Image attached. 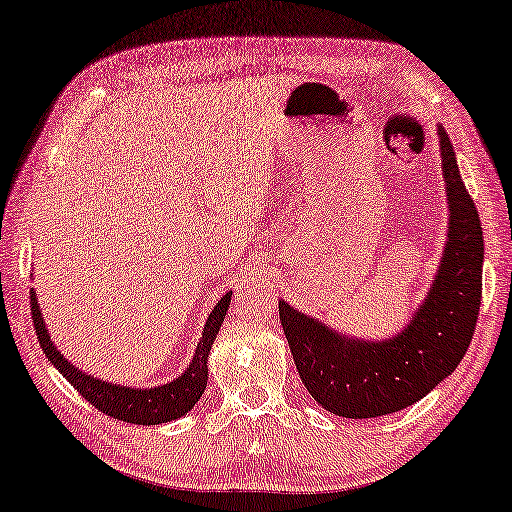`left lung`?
Instances as JSON below:
<instances>
[{"mask_svg": "<svg viewBox=\"0 0 512 512\" xmlns=\"http://www.w3.org/2000/svg\"><path fill=\"white\" fill-rule=\"evenodd\" d=\"M437 135L448 234L437 276L404 329L386 340L349 338L278 301L282 331L303 386L335 416L375 418L407 409L451 375L469 349L483 289V227L460 177L453 144L441 126Z\"/></svg>", "mask_w": 512, "mask_h": 512, "instance_id": "obj_1", "label": "left lung"}]
</instances>
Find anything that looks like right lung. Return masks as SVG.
<instances>
[{"instance_id":"1","label":"right lung","mask_w":512,"mask_h":512,"mask_svg":"<svg viewBox=\"0 0 512 512\" xmlns=\"http://www.w3.org/2000/svg\"><path fill=\"white\" fill-rule=\"evenodd\" d=\"M230 301H232V292H227L223 299L213 305L211 315L207 317V324H204L202 338L195 347L193 361H190L188 368L183 370L177 379L154 388H133V386L110 384V381H103L94 375H89V372H82L80 368H75V365L55 347V342H52L48 326L43 322L41 303L36 301L34 287H32V317H34V329L38 335V342H41L43 354L48 356V361L68 379V384L78 388V393L89 404H94L98 411L117 418V421L135 423V425H160V423H170V421H177L181 416H186L188 411L195 407V402L202 398L204 388H207V379H209L207 358L211 354L213 340H216L220 326L225 322Z\"/></svg>"}]
</instances>
